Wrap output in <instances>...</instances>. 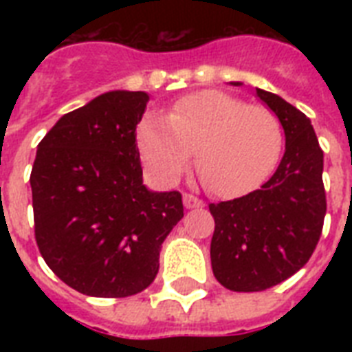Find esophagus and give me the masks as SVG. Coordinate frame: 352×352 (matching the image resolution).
Returning <instances> with one entry per match:
<instances>
[{"instance_id": "obj_1", "label": "esophagus", "mask_w": 352, "mask_h": 352, "mask_svg": "<svg viewBox=\"0 0 352 352\" xmlns=\"http://www.w3.org/2000/svg\"><path fill=\"white\" fill-rule=\"evenodd\" d=\"M182 203H184V208L192 210V208H201L203 206V201L199 197H195V195H190V193H184L182 195Z\"/></svg>"}]
</instances>
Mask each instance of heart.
Here are the masks:
<instances>
[{
	"mask_svg": "<svg viewBox=\"0 0 352 352\" xmlns=\"http://www.w3.org/2000/svg\"><path fill=\"white\" fill-rule=\"evenodd\" d=\"M137 142L146 170L160 184L179 181L197 151L204 184L221 197H237L272 173L283 129L267 107L246 106L221 91H199L177 100L168 117L144 115Z\"/></svg>",
	"mask_w": 352,
	"mask_h": 352,
	"instance_id": "b5f03b06",
	"label": "heart"
}]
</instances>
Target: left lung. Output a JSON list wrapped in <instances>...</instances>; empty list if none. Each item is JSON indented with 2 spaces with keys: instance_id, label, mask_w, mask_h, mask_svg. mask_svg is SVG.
Wrapping results in <instances>:
<instances>
[{
  "instance_id": "8db88e82",
  "label": "left lung",
  "mask_w": 352,
  "mask_h": 352,
  "mask_svg": "<svg viewBox=\"0 0 352 352\" xmlns=\"http://www.w3.org/2000/svg\"><path fill=\"white\" fill-rule=\"evenodd\" d=\"M256 95L283 127L285 153L259 190L210 204L212 270L234 292H259L298 272L316 248L327 212L323 151L311 120L281 96L257 87Z\"/></svg>"
}]
</instances>
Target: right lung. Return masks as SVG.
<instances>
[{"label": "right lung", "mask_w": 352, "mask_h": 352, "mask_svg": "<svg viewBox=\"0 0 352 352\" xmlns=\"http://www.w3.org/2000/svg\"><path fill=\"white\" fill-rule=\"evenodd\" d=\"M149 95L109 91L63 115L41 138L30 173L41 257L71 289L95 298L142 292L182 219L179 192L144 186L137 124Z\"/></svg>", "instance_id": "1"}]
</instances>
